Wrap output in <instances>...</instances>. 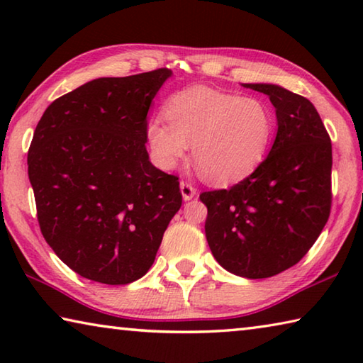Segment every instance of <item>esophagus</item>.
Returning a JSON list of instances; mask_svg holds the SVG:
<instances>
[{"label": "esophagus", "instance_id": "34e87169", "mask_svg": "<svg viewBox=\"0 0 363 363\" xmlns=\"http://www.w3.org/2000/svg\"><path fill=\"white\" fill-rule=\"evenodd\" d=\"M181 194H182V199L186 200V201H189V200H192L194 196L196 195V189L192 186V184L190 182H181Z\"/></svg>", "mask_w": 363, "mask_h": 363}]
</instances>
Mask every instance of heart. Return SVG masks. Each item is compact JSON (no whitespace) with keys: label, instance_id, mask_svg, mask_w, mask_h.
I'll return each mask as SVG.
<instances>
[{"label":"heart","instance_id":"obj_1","mask_svg":"<svg viewBox=\"0 0 363 363\" xmlns=\"http://www.w3.org/2000/svg\"><path fill=\"white\" fill-rule=\"evenodd\" d=\"M163 118L147 126L157 163L173 169L192 145L194 162L213 182H232L261 163L274 134V113L266 102L194 86L169 97Z\"/></svg>","mask_w":363,"mask_h":363}]
</instances>
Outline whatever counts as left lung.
I'll use <instances>...</instances> for the list:
<instances>
[{
  "label": "left lung",
  "mask_w": 363,
  "mask_h": 363,
  "mask_svg": "<svg viewBox=\"0 0 363 363\" xmlns=\"http://www.w3.org/2000/svg\"><path fill=\"white\" fill-rule=\"evenodd\" d=\"M266 94L277 115L269 155L230 189L200 194L206 240L220 266L245 279H267L303 259L331 208V140L306 97L279 84L245 83Z\"/></svg>",
  "instance_id": "obj_1"
}]
</instances>
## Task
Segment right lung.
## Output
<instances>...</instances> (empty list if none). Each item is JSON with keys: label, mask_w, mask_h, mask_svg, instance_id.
<instances>
[{"label": "right lung", "mask_w": 363, "mask_h": 363, "mask_svg": "<svg viewBox=\"0 0 363 363\" xmlns=\"http://www.w3.org/2000/svg\"><path fill=\"white\" fill-rule=\"evenodd\" d=\"M173 75L97 78L54 101L28 150L40 229L72 270L106 285L147 274L179 211V181L153 167L147 113Z\"/></svg>", "instance_id": "right-lung-1"}]
</instances>
